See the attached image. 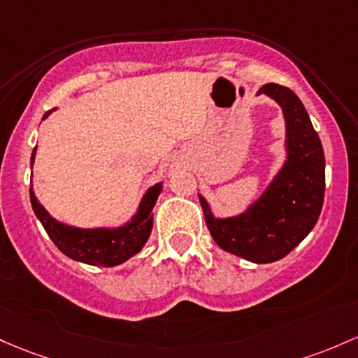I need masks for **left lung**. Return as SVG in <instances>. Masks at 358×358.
Masks as SVG:
<instances>
[{"instance_id":"left-lung-1","label":"left lung","mask_w":358,"mask_h":358,"mask_svg":"<svg viewBox=\"0 0 358 358\" xmlns=\"http://www.w3.org/2000/svg\"><path fill=\"white\" fill-rule=\"evenodd\" d=\"M258 95L273 98L285 119V159L262 197L243 214L219 219L199 195L212 238L224 251L253 263L284 258L311 233L324 200V152L302 101L292 90L268 83Z\"/></svg>"}]
</instances>
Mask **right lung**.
Masks as SVG:
<instances>
[{"label":"right lung","mask_w":358,"mask_h":358,"mask_svg":"<svg viewBox=\"0 0 358 358\" xmlns=\"http://www.w3.org/2000/svg\"><path fill=\"white\" fill-rule=\"evenodd\" d=\"M49 113L50 110L45 112L44 119L49 117ZM35 151L37 148H34L30 164H34ZM161 188H163V183H156L155 187L149 188L141 200L134 217L120 227L81 229V227L59 222L38 202L32 187H30V202L49 238L66 257L95 266H115L134 257L146 245L152 229V209L161 194Z\"/></svg>","instance_id":"add662e5"}]
</instances>
